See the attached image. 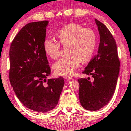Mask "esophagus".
<instances>
[{"mask_svg": "<svg viewBox=\"0 0 131 131\" xmlns=\"http://www.w3.org/2000/svg\"><path fill=\"white\" fill-rule=\"evenodd\" d=\"M65 79H66V80H67V81H69V80H73V78L71 77H69V76H66V77H65Z\"/></svg>", "mask_w": 131, "mask_h": 131, "instance_id": "esophagus-1", "label": "esophagus"}]
</instances>
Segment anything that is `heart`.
Masks as SVG:
<instances>
[{
  "instance_id": "heart-1",
  "label": "heart",
  "mask_w": 131,
  "mask_h": 131,
  "mask_svg": "<svg viewBox=\"0 0 131 131\" xmlns=\"http://www.w3.org/2000/svg\"><path fill=\"white\" fill-rule=\"evenodd\" d=\"M59 42L49 38L43 42V49L52 59H56L61 53V44L66 47L68 54L56 62L55 72L59 75H70L75 72L80 62L88 61L92 58L95 46L96 35L92 29L83 28L77 23H70L57 33Z\"/></svg>"
}]
</instances>
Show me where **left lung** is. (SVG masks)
Returning a JSON list of instances; mask_svg holds the SVG:
<instances>
[{
	"instance_id": "obj_1",
	"label": "left lung",
	"mask_w": 131,
	"mask_h": 131,
	"mask_svg": "<svg viewBox=\"0 0 131 131\" xmlns=\"http://www.w3.org/2000/svg\"><path fill=\"white\" fill-rule=\"evenodd\" d=\"M100 33V42L98 54L92 59L82 73L90 78L78 79L79 96L83 108L96 111L109 103L115 90L119 72L120 61L117 46L112 34L105 25L95 19Z\"/></svg>"
}]
</instances>
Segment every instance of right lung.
<instances>
[{
  "instance_id": "add662e5",
  "label": "right lung",
  "mask_w": 131,
  "mask_h": 131,
  "mask_svg": "<svg viewBox=\"0 0 131 131\" xmlns=\"http://www.w3.org/2000/svg\"><path fill=\"white\" fill-rule=\"evenodd\" d=\"M48 21L26 24L14 38L10 48L9 80L23 105L46 113L58 105L64 85L62 77L46 80L51 68L43 49Z\"/></svg>"
}]
</instances>
